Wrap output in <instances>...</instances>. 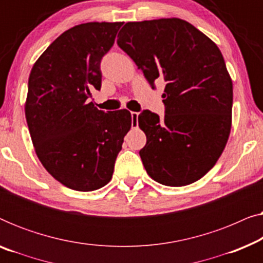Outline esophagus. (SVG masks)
<instances>
[{"mask_svg":"<svg viewBox=\"0 0 263 263\" xmlns=\"http://www.w3.org/2000/svg\"><path fill=\"white\" fill-rule=\"evenodd\" d=\"M139 112H132V128H138L139 122H138Z\"/></svg>","mask_w":263,"mask_h":263,"instance_id":"1","label":"esophagus"}]
</instances>
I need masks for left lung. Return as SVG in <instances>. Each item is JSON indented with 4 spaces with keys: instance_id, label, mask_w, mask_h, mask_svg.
I'll return each instance as SVG.
<instances>
[{
    "instance_id": "8db88e82",
    "label": "left lung",
    "mask_w": 263,
    "mask_h": 263,
    "mask_svg": "<svg viewBox=\"0 0 263 263\" xmlns=\"http://www.w3.org/2000/svg\"><path fill=\"white\" fill-rule=\"evenodd\" d=\"M117 44L147 80L165 82V116L145 110L139 127L147 174L168 186L203 177L228 143L232 124V80L217 44L178 17L127 23Z\"/></svg>"
}]
</instances>
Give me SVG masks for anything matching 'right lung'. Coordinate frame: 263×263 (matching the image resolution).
I'll return each mask as SVG.
<instances>
[{
    "label": "right lung",
    "instance_id": "right-lung-1",
    "mask_svg": "<svg viewBox=\"0 0 263 263\" xmlns=\"http://www.w3.org/2000/svg\"><path fill=\"white\" fill-rule=\"evenodd\" d=\"M123 23H86L69 28L39 56L28 78L25 103L35 154L67 188L92 192L111 181L124 136L127 109L104 112L89 102L100 89L102 57Z\"/></svg>",
    "mask_w": 263,
    "mask_h": 263
}]
</instances>
